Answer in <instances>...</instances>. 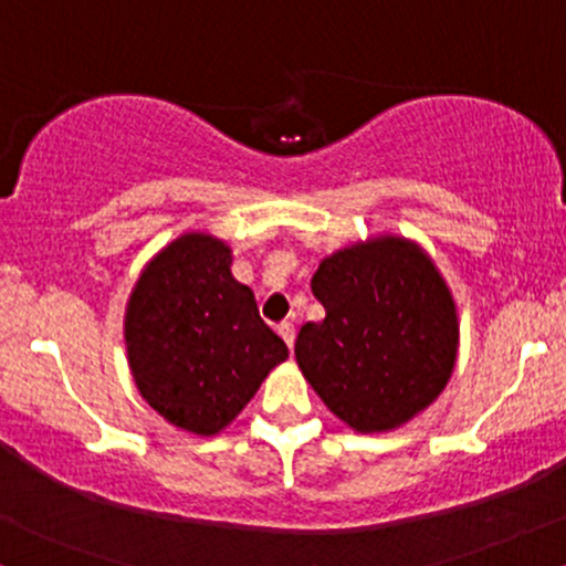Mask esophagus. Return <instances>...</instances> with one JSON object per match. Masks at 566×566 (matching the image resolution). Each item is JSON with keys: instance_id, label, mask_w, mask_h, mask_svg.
<instances>
[{"instance_id": "esophagus-1", "label": "esophagus", "mask_w": 566, "mask_h": 566, "mask_svg": "<svg viewBox=\"0 0 566 566\" xmlns=\"http://www.w3.org/2000/svg\"><path fill=\"white\" fill-rule=\"evenodd\" d=\"M277 334H281V337L285 339V345H289V348H294L296 329H294V324H291V321H283V324H277Z\"/></svg>"}]
</instances>
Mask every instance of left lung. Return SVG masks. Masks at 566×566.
<instances>
[{"instance_id":"left-lung-1","label":"left lung","mask_w":566,"mask_h":566,"mask_svg":"<svg viewBox=\"0 0 566 566\" xmlns=\"http://www.w3.org/2000/svg\"><path fill=\"white\" fill-rule=\"evenodd\" d=\"M310 285L326 315L302 326L294 354L339 421L391 431L440 397L459 356V315L418 242L380 234L339 248Z\"/></svg>"}]
</instances>
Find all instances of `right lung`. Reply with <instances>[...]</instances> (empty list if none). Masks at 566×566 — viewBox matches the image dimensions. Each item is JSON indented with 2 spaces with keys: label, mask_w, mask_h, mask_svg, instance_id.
Masks as SVG:
<instances>
[{
  "label": "right lung",
  "mask_w": 566,
  "mask_h": 566,
  "mask_svg": "<svg viewBox=\"0 0 566 566\" xmlns=\"http://www.w3.org/2000/svg\"><path fill=\"white\" fill-rule=\"evenodd\" d=\"M126 356L143 399L172 427L227 429L289 348L232 275V248L186 232L139 272L124 318Z\"/></svg>",
  "instance_id": "obj_1"
}]
</instances>
